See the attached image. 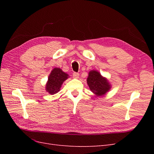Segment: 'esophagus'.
Listing matches in <instances>:
<instances>
[{
  "mask_svg": "<svg viewBox=\"0 0 154 154\" xmlns=\"http://www.w3.org/2000/svg\"><path fill=\"white\" fill-rule=\"evenodd\" d=\"M79 76H80V74L77 72H74L72 74V77L73 78H75V79H78L79 78Z\"/></svg>",
  "mask_w": 154,
  "mask_h": 154,
  "instance_id": "obj_1",
  "label": "esophagus"
}]
</instances>
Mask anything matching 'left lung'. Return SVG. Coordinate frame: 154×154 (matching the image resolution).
<instances>
[{"label": "left lung", "instance_id": "obj_1", "mask_svg": "<svg viewBox=\"0 0 154 154\" xmlns=\"http://www.w3.org/2000/svg\"><path fill=\"white\" fill-rule=\"evenodd\" d=\"M87 82L90 90L96 96L105 95L111 88L107 79L102 76L98 71L94 70H92L88 72Z\"/></svg>", "mask_w": 154, "mask_h": 154}]
</instances>
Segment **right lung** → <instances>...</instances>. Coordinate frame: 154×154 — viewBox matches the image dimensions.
I'll list each match as a JSON object with an SVG mask.
<instances>
[{"label":"right lung","instance_id":"right-lung-1","mask_svg":"<svg viewBox=\"0 0 154 154\" xmlns=\"http://www.w3.org/2000/svg\"><path fill=\"white\" fill-rule=\"evenodd\" d=\"M68 77V74L63 72L61 69L57 67L53 69L49 74L48 81L46 83V91L52 95L58 92L63 82L66 81Z\"/></svg>","mask_w":154,"mask_h":154}]
</instances>
